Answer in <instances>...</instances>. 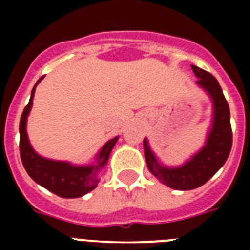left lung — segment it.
<instances>
[{"mask_svg": "<svg viewBox=\"0 0 250 250\" xmlns=\"http://www.w3.org/2000/svg\"><path fill=\"white\" fill-rule=\"evenodd\" d=\"M199 80L196 83L207 90L214 101V124L207 145L187 164L175 169L161 167L144 139L145 160L152 175L163 184L176 190H191L202 187L224 165L233 144L230 110L219 83L210 72L191 65Z\"/></svg>", "mask_w": 250, "mask_h": 250, "instance_id": "1", "label": "left lung"}]
</instances>
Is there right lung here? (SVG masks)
<instances>
[{"mask_svg": "<svg viewBox=\"0 0 250 250\" xmlns=\"http://www.w3.org/2000/svg\"><path fill=\"white\" fill-rule=\"evenodd\" d=\"M41 79L37 81L36 85L41 81ZM36 85L32 89L30 101L26 105L20 120V155L23 167L37 184L46 188L47 190L56 194L57 196L79 198L85 195L98 185V173L106 164V161L109 160L110 152L116 144L118 138L111 139L104 145L99 152L96 163L91 167H72L68 163L48 160L37 155L28 143L27 132H26V120L32 106Z\"/></svg>", "mask_w": 250, "mask_h": 250, "instance_id": "1", "label": "right lung"}]
</instances>
